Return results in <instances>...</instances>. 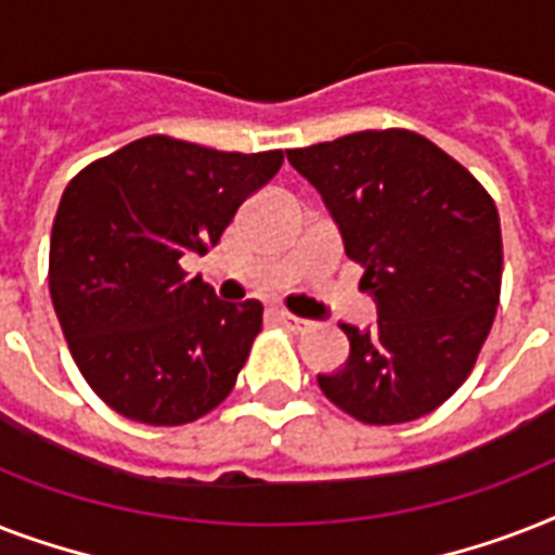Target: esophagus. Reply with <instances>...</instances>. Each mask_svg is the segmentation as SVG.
<instances>
[{
  "instance_id": "esophagus-1",
  "label": "esophagus",
  "mask_w": 555,
  "mask_h": 555,
  "mask_svg": "<svg viewBox=\"0 0 555 555\" xmlns=\"http://www.w3.org/2000/svg\"><path fill=\"white\" fill-rule=\"evenodd\" d=\"M276 320L282 322V325H285V328L296 331V334H308V331L313 328V322L302 320V317H296V313L285 311V308H279V311H276Z\"/></svg>"
}]
</instances>
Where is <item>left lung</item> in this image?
<instances>
[{
  "mask_svg": "<svg viewBox=\"0 0 555 555\" xmlns=\"http://www.w3.org/2000/svg\"><path fill=\"white\" fill-rule=\"evenodd\" d=\"M328 204L346 256L365 270L377 325H339L351 357L320 374L354 421L395 426L435 412L475 369L501 299V221L492 195L452 155L409 129H365L291 150Z\"/></svg>",
  "mask_w": 555,
  "mask_h": 555,
  "instance_id": "1",
  "label": "left lung"
}]
</instances>
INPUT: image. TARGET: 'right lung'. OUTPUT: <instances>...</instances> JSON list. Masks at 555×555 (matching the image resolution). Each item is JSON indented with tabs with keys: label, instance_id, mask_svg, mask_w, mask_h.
Instances as JSON below:
<instances>
[{
	"label": "right lung",
	"instance_id": "right-lung-1",
	"mask_svg": "<svg viewBox=\"0 0 555 555\" xmlns=\"http://www.w3.org/2000/svg\"><path fill=\"white\" fill-rule=\"evenodd\" d=\"M282 160V150L244 155L150 134L68 181L48 287L74 363L108 409L184 426L233 391L264 305L221 302L181 259L216 247Z\"/></svg>",
	"mask_w": 555,
	"mask_h": 555
}]
</instances>
